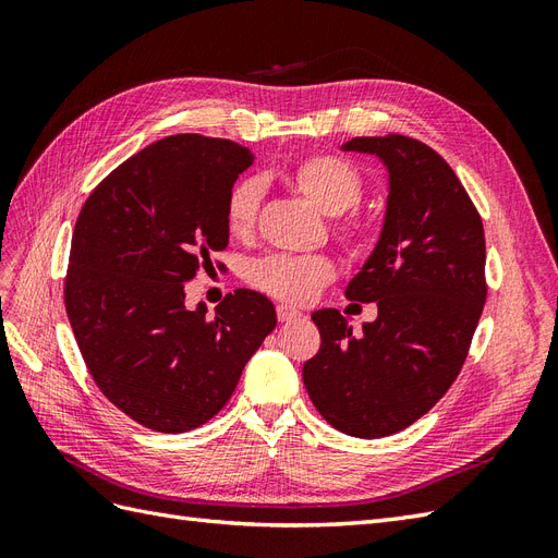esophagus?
<instances>
[{"instance_id": "34e87169", "label": "esophagus", "mask_w": 558, "mask_h": 558, "mask_svg": "<svg viewBox=\"0 0 558 558\" xmlns=\"http://www.w3.org/2000/svg\"><path fill=\"white\" fill-rule=\"evenodd\" d=\"M300 316H302V312L291 307V305H279L277 307V318L281 320V324H289V320H298Z\"/></svg>"}]
</instances>
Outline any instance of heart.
<instances>
[{"mask_svg": "<svg viewBox=\"0 0 558 558\" xmlns=\"http://www.w3.org/2000/svg\"><path fill=\"white\" fill-rule=\"evenodd\" d=\"M283 179L328 216H340L359 205L363 177L349 158L337 154H314L293 162ZM260 209V185L246 179L232 185L226 197V230L232 240L246 242L256 230ZM337 234L347 248L359 251L365 244V228L356 218L337 226ZM335 279V265L326 256H267L251 267L248 281L267 295L289 302H310L326 283Z\"/></svg>", "mask_w": 558, "mask_h": 558, "instance_id": "b5f03b06", "label": "heart"}]
</instances>
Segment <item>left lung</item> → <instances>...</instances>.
<instances>
[{"instance_id":"8db88e82","label":"left lung","mask_w":558,"mask_h":558,"mask_svg":"<svg viewBox=\"0 0 558 558\" xmlns=\"http://www.w3.org/2000/svg\"><path fill=\"white\" fill-rule=\"evenodd\" d=\"M342 148L388 170L379 242L347 286L379 314L353 335L337 310L314 312L320 349L302 379L332 428L373 440L412 426L459 377L486 300V246L480 211L430 146L386 134Z\"/></svg>"}]
</instances>
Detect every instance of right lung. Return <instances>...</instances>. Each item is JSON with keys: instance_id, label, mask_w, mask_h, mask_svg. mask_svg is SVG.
<instances>
[{"instance_id": "right-lung-1", "label": "right lung", "mask_w": 558, "mask_h": 558, "mask_svg": "<svg viewBox=\"0 0 558 558\" xmlns=\"http://www.w3.org/2000/svg\"><path fill=\"white\" fill-rule=\"evenodd\" d=\"M251 162L230 140L174 134L118 165L76 218L64 279L76 344L99 391L150 430L207 424L277 326L248 289L214 316L185 307V281L228 246L226 197Z\"/></svg>"}]
</instances>
